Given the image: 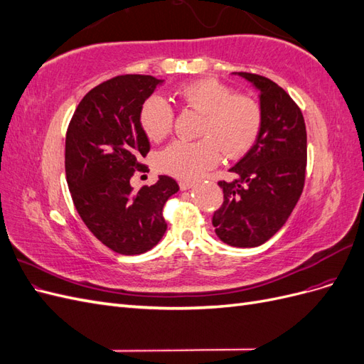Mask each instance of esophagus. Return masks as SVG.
<instances>
[{"label":"esophagus","instance_id":"34e87169","mask_svg":"<svg viewBox=\"0 0 364 364\" xmlns=\"http://www.w3.org/2000/svg\"><path fill=\"white\" fill-rule=\"evenodd\" d=\"M194 185H196V183H194V182H190V181H181V182H179V186H181V190H182V191L191 190Z\"/></svg>","mask_w":364,"mask_h":364}]
</instances>
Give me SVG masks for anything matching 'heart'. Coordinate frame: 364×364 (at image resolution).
I'll return each instance as SVG.
<instances>
[{
    "instance_id": "b5f03b06",
    "label": "heart",
    "mask_w": 364,
    "mask_h": 364,
    "mask_svg": "<svg viewBox=\"0 0 364 364\" xmlns=\"http://www.w3.org/2000/svg\"><path fill=\"white\" fill-rule=\"evenodd\" d=\"M173 97L203 115L199 141H174L158 156L159 167L179 179H197L222 158H238L255 144L261 126L259 105L215 79H199L176 87ZM173 109L153 95L144 102L139 123L151 141L167 136L173 126Z\"/></svg>"
}]
</instances>
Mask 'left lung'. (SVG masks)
Wrapping results in <instances>:
<instances>
[{"label": "left lung", "mask_w": 364, "mask_h": 364, "mask_svg": "<svg viewBox=\"0 0 364 364\" xmlns=\"http://www.w3.org/2000/svg\"><path fill=\"white\" fill-rule=\"evenodd\" d=\"M259 92L262 126L253 147L220 181L223 205L213 215L217 237L234 247L266 243L287 222L302 194L306 130L301 109L267 77L234 73Z\"/></svg>", "instance_id": "1"}]
</instances>
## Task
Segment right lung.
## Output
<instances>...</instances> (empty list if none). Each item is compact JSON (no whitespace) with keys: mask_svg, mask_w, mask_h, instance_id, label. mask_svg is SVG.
Returning a JSON list of instances; mask_svg holds the SVG:
<instances>
[{"mask_svg":"<svg viewBox=\"0 0 364 364\" xmlns=\"http://www.w3.org/2000/svg\"><path fill=\"white\" fill-rule=\"evenodd\" d=\"M164 80L126 74L103 82L77 106L65 141V171L77 213L105 246L121 255L155 247L167 230L162 208L179 185L159 176L134 191L130 178L150 150L139 123L147 98Z\"/></svg>","mask_w":364,"mask_h":364,"instance_id":"obj_1","label":"right lung"}]
</instances>
